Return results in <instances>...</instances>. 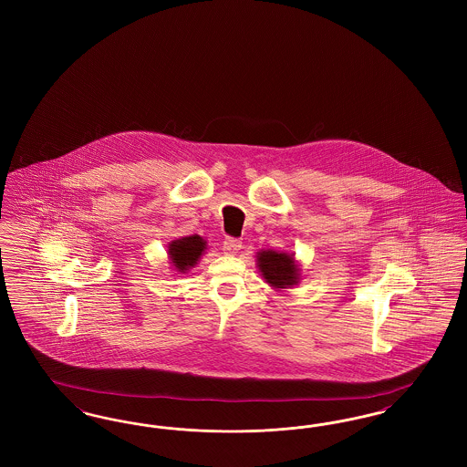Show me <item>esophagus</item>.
<instances>
[{
  "label": "esophagus",
  "mask_w": 467,
  "mask_h": 467,
  "mask_svg": "<svg viewBox=\"0 0 467 467\" xmlns=\"http://www.w3.org/2000/svg\"><path fill=\"white\" fill-rule=\"evenodd\" d=\"M240 248H242V242L236 238H225L223 242V254L227 255H236Z\"/></svg>",
  "instance_id": "esophagus-1"
}]
</instances>
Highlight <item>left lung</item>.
I'll use <instances>...</instances> for the list:
<instances>
[{"mask_svg":"<svg viewBox=\"0 0 467 467\" xmlns=\"http://www.w3.org/2000/svg\"><path fill=\"white\" fill-rule=\"evenodd\" d=\"M257 266L267 284L275 289H289L299 282L301 269L294 261V254L261 250L257 252Z\"/></svg>","mask_w":467,"mask_h":467,"instance_id":"obj_1","label":"left lung"}]
</instances>
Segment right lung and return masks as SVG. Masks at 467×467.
Segmentation results:
<instances>
[{"mask_svg":"<svg viewBox=\"0 0 467 467\" xmlns=\"http://www.w3.org/2000/svg\"><path fill=\"white\" fill-rule=\"evenodd\" d=\"M204 248H206V242L198 234H192V236H185L171 242L168 246V255L178 273H187L200 261Z\"/></svg>","mask_w":467,"mask_h":467,"instance_id":"1","label":"right lung"}]
</instances>
